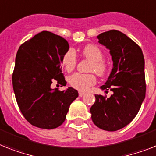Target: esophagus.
<instances>
[{
    "instance_id": "obj_1",
    "label": "esophagus",
    "mask_w": 156,
    "mask_h": 156,
    "mask_svg": "<svg viewBox=\"0 0 156 156\" xmlns=\"http://www.w3.org/2000/svg\"><path fill=\"white\" fill-rule=\"evenodd\" d=\"M85 92H79V96L80 97H82V96H83L84 95H85Z\"/></svg>"
}]
</instances>
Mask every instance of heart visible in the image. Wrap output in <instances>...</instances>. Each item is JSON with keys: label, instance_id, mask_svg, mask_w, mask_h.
Segmentation results:
<instances>
[{"label": "heart", "instance_id": "b5f03b06", "mask_svg": "<svg viewBox=\"0 0 156 156\" xmlns=\"http://www.w3.org/2000/svg\"><path fill=\"white\" fill-rule=\"evenodd\" d=\"M82 54L84 57L92 60L90 70L95 71L98 75L102 76L106 73L107 66L103 62L104 54L100 48L93 44H88L83 48ZM62 63L67 72H71L75 69L77 63V57L73 49L68 50L63 56ZM70 85L76 89L85 92L91 86L96 83V78L94 74H83L76 73L71 76L69 79Z\"/></svg>", "mask_w": 156, "mask_h": 156}]
</instances>
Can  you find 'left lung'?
Listing matches in <instances>:
<instances>
[{
	"instance_id": "1",
	"label": "left lung",
	"mask_w": 156,
	"mask_h": 156,
	"mask_svg": "<svg viewBox=\"0 0 156 156\" xmlns=\"http://www.w3.org/2000/svg\"><path fill=\"white\" fill-rule=\"evenodd\" d=\"M97 39L109 49L113 62L110 75L100 88L105 92L110 89L113 95L109 98L95 95L90 112L95 125L115 132L132 121L144 100V57L140 46L120 31L104 32Z\"/></svg>"
}]
</instances>
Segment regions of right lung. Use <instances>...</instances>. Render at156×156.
Segmentation results:
<instances>
[{"label": "right lung", "instance_id": "1", "mask_svg": "<svg viewBox=\"0 0 156 156\" xmlns=\"http://www.w3.org/2000/svg\"><path fill=\"white\" fill-rule=\"evenodd\" d=\"M69 48L63 37L43 31L18 49L12 87L20 112L35 127L53 129L61 125L71 104L78 97V92L73 87L58 91L51 87L54 80L66 85L61 64Z\"/></svg>", "mask_w": 156, "mask_h": 156}]
</instances>
